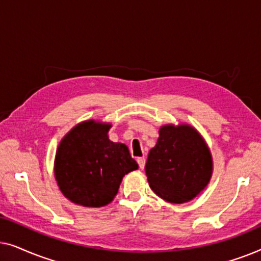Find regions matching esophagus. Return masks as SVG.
I'll use <instances>...</instances> for the list:
<instances>
[{
	"mask_svg": "<svg viewBox=\"0 0 261 261\" xmlns=\"http://www.w3.org/2000/svg\"><path fill=\"white\" fill-rule=\"evenodd\" d=\"M137 162L139 164V167L142 170L145 167V164H146V159L144 158V156H140V158L137 159Z\"/></svg>",
	"mask_w": 261,
	"mask_h": 261,
	"instance_id": "34e87169",
	"label": "esophagus"
}]
</instances>
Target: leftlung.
<instances>
[{
    "mask_svg": "<svg viewBox=\"0 0 261 261\" xmlns=\"http://www.w3.org/2000/svg\"><path fill=\"white\" fill-rule=\"evenodd\" d=\"M153 191L170 203L196 197L209 183L213 171L209 148L197 130L188 126H164L145 166Z\"/></svg>",
    "mask_w": 261,
    "mask_h": 261,
    "instance_id": "8db88e82",
    "label": "left lung"
}]
</instances>
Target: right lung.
Segmentation results:
<instances>
[{
    "label": "right lung",
    "mask_w": 261,
    "mask_h": 261,
    "mask_svg": "<svg viewBox=\"0 0 261 261\" xmlns=\"http://www.w3.org/2000/svg\"><path fill=\"white\" fill-rule=\"evenodd\" d=\"M112 124L85 121L69 132L57 149L55 173L60 190L83 206L114 199L124 174L138 169L126 145L108 139Z\"/></svg>",
    "instance_id": "right-lung-1"
}]
</instances>
